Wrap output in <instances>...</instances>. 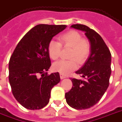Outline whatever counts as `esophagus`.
Returning a JSON list of instances; mask_svg holds the SVG:
<instances>
[{"label":"esophagus","instance_id":"1","mask_svg":"<svg viewBox=\"0 0 122 122\" xmlns=\"http://www.w3.org/2000/svg\"><path fill=\"white\" fill-rule=\"evenodd\" d=\"M60 77H61V79H65L66 77L65 76H63V74H60Z\"/></svg>","mask_w":122,"mask_h":122}]
</instances>
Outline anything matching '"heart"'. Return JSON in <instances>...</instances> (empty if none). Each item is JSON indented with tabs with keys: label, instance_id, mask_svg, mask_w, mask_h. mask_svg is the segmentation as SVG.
I'll return each mask as SVG.
<instances>
[{
	"label": "heart",
	"instance_id": "b5f03b06",
	"mask_svg": "<svg viewBox=\"0 0 122 122\" xmlns=\"http://www.w3.org/2000/svg\"><path fill=\"white\" fill-rule=\"evenodd\" d=\"M59 39L60 43L54 40L50 41L48 51L51 59L57 60L61 55L62 46L70 48L68 57L71 59L61 60L53 65L54 71L61 74L68 75L77 68V63L82 64L86 61L91 52V45L88 41L82 39L81 35L75 30L62 34Z\"/></svg>",
	"mask_w": 122,
	"mask_h": 122
}]
</instances>
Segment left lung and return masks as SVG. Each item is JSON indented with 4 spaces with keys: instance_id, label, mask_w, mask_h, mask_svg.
I'll return each mask as SVG.
<instances>
[{
    "instance_id": "left-lung-1",
    "label": "left lung",
    "mask_w": 122,
    "mask_h": 122,
    "mask_svg": "<svg viewBox=\"0 0 122 122\" xmlns=\"http://www.w3.org/2000/svg\"><path fill=\"white\" fill-rule=\"evenodd\" d=\"M71 28L85 32L91 45L89 57L76 72L84 79L71 78L73 86L65 93L66 103L75 109H86L100 100L109 86L111 74V54L102 37L83 24H73Z\"/></svg>"
}]
</instances>
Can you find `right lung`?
<instances>
[{"label": "right lung", "instance_id": "1", "mask_svg": "<svg viewBox=\"0 0 122 122\" xmlns=\"http://www.w3.org/2000/svg\"><path fill=\"white\" fill-rule=\"evenodd\" d=\"M66 28V25H37L21 39L11 56L9 81L12 93L26 109L45 107L51 90L60 81L58 72H46L51 66L48 46L53 37Z\"/></svg>", "mask_w": 122, "mask_h": 122}]
</instances>
